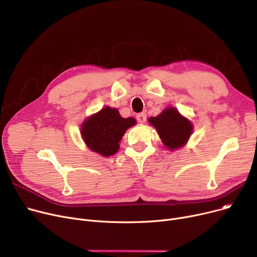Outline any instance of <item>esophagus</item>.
<instances>
[{"label": "esophagus", "instance_id": "obj_1", "mask_svg": "<svg viewBox=\"0 0 257 257\" xmlns=\"http://www.w3.org/2000/svg\"><path fill=\"white\" fill-rule=\"evenodd\" d=\"M137 119H138L139 123H145L146 119H147V114H146V112L138 113V114H137Z\"/></svg>", "mask_w": 257, "mask_h": 257}]
</instances>
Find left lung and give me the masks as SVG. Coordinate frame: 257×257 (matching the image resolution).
I'll return each mask as SVG.
<instances>
[{
  "label": "left lung",
  "mask_w": 257,
  "mask_h": 257,
  "mask_svg": "<svg viewBox=\"0 0 257 257\" xmlns=\"http://www.w3.org/2000/svg\"><path fill=\"white\" fill-rule=\"evenodd\" d=\"M149 121L170 150L185 145L193 131L191 121L183 117L175 108H167L156 117H150Z\"/></svg>",
  "instance_id": "obj_1"
}]
</instances>
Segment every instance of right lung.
I'll return each instance as SVG.
<instances>
[{
  "instance_id": "add662e5",
  "label": "right lung",
  "mask_w": 257,
  "mask_h": 257,
  "mask_svg": "<svg viewBox=\"0 0 257 257\" xmlns=\"http://www.w3.org/2000/svg\"><path fill=\"white\" fill-rule=\"evenodd\" d=\"M136 123L133 117H121L115 108L105 107L84 121L81 134L91 151L110 156L117 152L126 130Z\"/></svg>"
}]
</instances>
